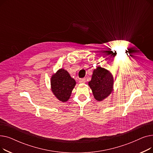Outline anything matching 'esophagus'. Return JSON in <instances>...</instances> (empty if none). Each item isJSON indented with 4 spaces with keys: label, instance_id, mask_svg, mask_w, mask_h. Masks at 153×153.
Returning <instances> with one entry per match:
<instances>
[{
    "label": "esophagus",
    "instance_id": "1",
    "mask_svg": "<svg viewBox=\"0 0 153 153\" xmlns=\"http://www.w3.org/2000/svg\"><path fill=\"white\" fill-rule=\"evenodd\" d=\"M79 83H84L85 82V78H82L79 80Z\"/></svg>",
    "mask_w": 153,
    "mask_h": 153
}]
</instances>
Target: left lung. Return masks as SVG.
Segmentation results:
<instances>
[{
	"mask_svg": "<svg viewBox=\"0 0 153 153\" xmlns=\"http://www.w3.org/2000/svg\"><path fill=\"white\" fill-rule=\"evenodd\" d=\"M89 85L92 89L94 98L98 101H102L107 97L113 91V76L108 71L99 66L94 70Z\"/></svg>",
	"mask_w": 153,
	"mask_h": 153,
	"instance_id": "obj_1",
	"label": "left lung"
}]
</instances>
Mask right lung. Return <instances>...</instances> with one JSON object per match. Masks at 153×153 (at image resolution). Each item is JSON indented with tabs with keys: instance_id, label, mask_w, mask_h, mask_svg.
I'll use <instances>...</instances> for the list:
<instances>
[{
	"instance_id": "1",
	"label": "right lung",
	"mask_w": 153,
	"mask_h": 153,
	"mask_svg": "<svg viewBox=\"0 0 153 153\" xmlns=\"http://www.w3.org/2000/svg\"><path fill=\"white\" fill-rule=\"evenodd\" d=\"M51 85V91L56 98L65 102L69 99L72 91L76 85V81L67 71L61 69L52 76Z\"/></svg>"
}]
</instances>
